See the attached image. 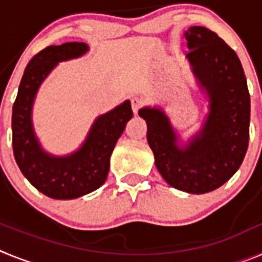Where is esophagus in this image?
Here are the masks:
<instances>
[{
	"mask_svg": "<svg viewBox=\"0 0 262 262\" xmlns=\"http://www.w3.org/2000/svg\"><path fill=\"white\" fill-rule=\"evenodd\" d=\"M131 106H133L134 114H138L139 108L143 106V99L140 97H133L131 98Z\"/></svg>",
	"mask_w": 262,
	"mask_h": 262,
	"instance_id": "34e87169",
	"label": "esophagus"
}]
</instances>
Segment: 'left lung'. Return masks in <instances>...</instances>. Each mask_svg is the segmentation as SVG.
Returning a JSON list of instances; mask_svg holds the SVG:
<instances>
[{"label": "left lung", "instance_id": "obj_1", "mask_svg": "<svg viewBox=\"0 0 262 262\" xmlns=\"http://www.w3.org/2000/svg\"><path fill=\"white\" fill-rule=\"evenodd\" d=\"M186 57L209 98V114L200 133L184 145L160 107H143L147 140L155 164L172 187L205 194L226 184L240 168L249 142L251 98L242 62L235 51L211 30L185 31Z\"/></svg>", "mask_w": 262, "mask_h": 262}]
</instances>
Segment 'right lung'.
Masks as SVG:
<instances>
[{"instance_id":"add662e5","label":"right lung","mask_w":262,"mask_h":262,"mask_svg":"<svg viewBox=\"0 0 262 262\" xmlns=\"http://www.w3.org/2000/svg\"><path fill=\"white\" fill-rule=\"evenodd\" d=\"M86 43L69 41L50 46L27 64L13 105V151L20 172L40 193L53 200H75L102 186L117 140L133 118L131 102L124 101L94 120L85 142L67 156H53L41 148L32 127V105L39 86L60 61L82 56Z\"/></svg>"}]
</instances>
